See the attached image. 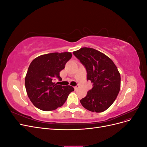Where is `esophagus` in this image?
<instances>
[{
  "label": "esophagus",
  "mask_w": 147,
  "mask_h": 147,
  "mask_svg": "<svg viewBox=\"0 0 147 147\" xmlns=\"http://www.w3.org/2000/svg\"><path fill=\"white\" fill-rule=\"evenodd\" d=\"M74 89H75V90H77V89L79 88V86H74Z\"/></svg>",
  "instance_id": "34e87169"
}]
</instances>
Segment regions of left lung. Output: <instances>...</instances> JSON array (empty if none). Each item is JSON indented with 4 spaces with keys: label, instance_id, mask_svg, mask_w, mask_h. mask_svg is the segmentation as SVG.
Segmentation results:
<instances>
[{
    "label": "left lung",
    "instance_id": "1",
    "mask_svg": "<svg viewBox=\"0 0 147 147\" xmlns=\"http://www.w3.org/2000/svg\"><path fill=\"white\" fill-rule=\"evenodd\" d=\"M87 72L92 88L80 100L83 107L92 112H104L112 105L120 90L121 77L112 60L94 48L84 47L73 52Z\"/></svg>",
    "mask_w": 147,
    "mask_h": 147
}]
</instances>
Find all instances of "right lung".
<instances>
[{
	"label": "right lung",
	"instance_id": "1",
	"mask_svg": "<svg viewBox=\"0 0 147 147\" xmlns=\"http://www.w3.org/2000/svg\"><path fill=\"white\" fill-rule=\"evenodd\" d=\"M71 57L70 52L52 53L39 56L31 62L25 77V87L29 99L37 108L54 110L63 105L74 91L72 86L54 82L56 78L61 80L59 72Z\"/></svg>",
	"mask_w": 147,
	"mask_h": 147
}]
</instances>
